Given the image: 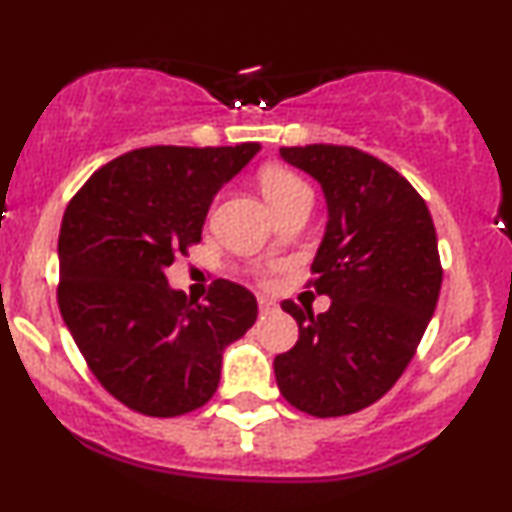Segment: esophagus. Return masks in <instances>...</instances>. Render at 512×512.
Here are the masks:
<instances>
[{"mask_svg":"<svg viewBox=\"0 0 512 512\" xmlns=\"http://www.w3.org/2000/svg\"><path fill=\"white\" fill-rule=\"evenodd\" d=\"M260 311H262V314H272V311H277V301L260 297Z\"/></svg>","mask_w":512,"mask_h":512,"instance_id":"obj_1","label":"esophagus"}]
</instances>
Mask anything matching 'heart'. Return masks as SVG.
<instances>
[{
    "label": "heart",
    "instance_id": "1",
    "mask_svg": "<svg viewBox=\"0 0 512 512\" xmlns=\"http://www.w3.org/2000/svg\"><path fill=\"white\" fill-rule=\"evenodd\" d=\"M260 188L274 213H282L284 208L294 206V203L311 201L309 184L284 166H265L260 171Z\"/></svg>",
    "mask_w": 512,
    "mask_h": 512
}]
</instances>
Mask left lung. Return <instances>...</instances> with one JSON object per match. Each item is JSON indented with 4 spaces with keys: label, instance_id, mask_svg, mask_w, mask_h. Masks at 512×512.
<instances>
[{
    "label": "left lung",
    "instance_id": "obj_1",
    "mask_svg": "<svg viewBox=\"0 0 512 512\" xmlns=\"http://www.w3.org/2000/svg\"><path fill=\"white\" fill-rule=\"evenodd\" d=\"M279 157L314 176L326 196L309 284L331 306L314 316L282 301L299 341L274 358V378L297 410L343 417L378 402L410 365L437 309V230L410 181L360 149L306 144L282 147Z\"/></svg>",
    "mask_w": 512,
    "mask_h": 512
}]
</instances>
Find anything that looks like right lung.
I'll return each instance as SVG.
<instances>
[{"mask_svg": "<svg viewBox=\"0 0 512 512\" xmlns=\"http://www.w3.org/2000/svg\"><path fill=\"white\" fill-rule=\"evenodd\" d=\"M260 152L144 147L95 171L58 235V306L100 385L129 410L179 417L218 390L223 351L257 319V299L215 279L206 304L171 289L174 257L201 242L213 196Z\"/></svg>", "mask_w": 512, "mask_h": 512, "instance_id": "right-lung-1", "label": "right lung"}]
</instances>
